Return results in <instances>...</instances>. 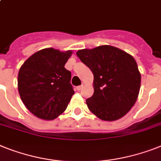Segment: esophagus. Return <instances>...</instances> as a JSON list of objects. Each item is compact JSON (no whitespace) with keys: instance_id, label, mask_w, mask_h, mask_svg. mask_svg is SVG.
Segmentation results:
<instances>
[{"instance_id":"1","label":"esophagus","mask_w":161,"mask_h":161,"mask_svg":"<svg viewBox=\"0 0 161 161\" xmlns=\"http://www.w3.org/2000/svg\"><path fill=\"white\" fill-rule=\"evenodd\" d=\"M82 88H83V85H81V86H77V87H76V90H82Z\"/></svg>"}]
</instances>
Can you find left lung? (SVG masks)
Here are the masks:
<instances>
[{
    "mask_svg": "<svg viewBox=\"0 0 161 161\" xmlns=\"http://www.w3.org/2000/svg\"><path fill=\"white\" fill-rule=\"evenodd\" d=\"M76 55L94 74V94L86 99L89 109L104 121L124 116L136 103L141 86L133 57L109 45L79 50Z\"/></svg>",
    "mask_w": 161,
    "mask_h": 161,
    "instance_id": "1",
    "label": "left lung"
}]
</instances>
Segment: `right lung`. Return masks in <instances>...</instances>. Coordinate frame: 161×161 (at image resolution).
I'll return each mask as SVG.
<instances>
[{
  "label": "right lung",
  "instance_id": "1",
  "mask_svg": "<svg viewBox=\"0 0 161 161\" xmlns=\"http://www.w3.org/2000/svg\"><path fill=\"white\" fill-rule=\"evenodd\" d=\"M72 52L45 48L28 58L18 75L24 104L39 119L53 120L66 110L74 95L71 71L65 64Z\"/></svg>",
  "mask_w": 161,
  "mask_h": 161
}]
</instances>
